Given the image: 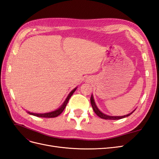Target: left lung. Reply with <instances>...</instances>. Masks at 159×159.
Masks as SVG:
<instances>
[{"mask_svg":"<svg viewBox=\"0 0 159 159\" xmlns=\"http://www.w3.org/2000/svg\"><path fill=\"white\" fill-rule=\"evenodd\" d=\"M90 102H91V106H92L93 110L94 111V112L96 113V115H97L100 118L104 119H109V120L121 119H123V118H125V117H127L129 116V115H131L134 111V110H135V109H134V111H133L131 113H129L127 115H123V116H111V115H107L104 114L103 113H102L98 109V107H97V105H96V104H95L93 94H91V98H90Z\"/></svg>","mask_w":159,"mask_h":159,"instance_id":"1","label":"left lung"}]
</instances>
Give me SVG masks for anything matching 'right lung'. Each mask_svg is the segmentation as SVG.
I'll return each instance as SVG.
<instances>
[{"instance_id": "1", "label": "right lung", "mask_w": 159, "mask_h": 159, "mask_svg": "<svg viewBox=\"0 0 159 159\" xmlns=\"http://www.w3.org/2000/svg\"><path fill=\"white\" fill-rule=\"evenodd\" d=\"M78 88V87L75 88L73 90H71L70 93L68 94V95L67 96L66 99H65V101L64 102V103L61 104V106L57 108V109H56L55 111H53L51 112H48V113H32L30 111H27V113H29L30 115H34V116H36V117H46V118H52V117H56L57 116H58L59 115H60L62 112H63V111L64 110L65 107H66V105L68 103V101L70 99V98H71V96L73 95V93L75 92V90Z\"/></svg>"}]
</instances>
